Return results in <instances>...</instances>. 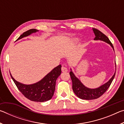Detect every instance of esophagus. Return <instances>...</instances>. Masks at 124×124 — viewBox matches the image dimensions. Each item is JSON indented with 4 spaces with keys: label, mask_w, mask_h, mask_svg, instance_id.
<instances>
[{
    "label": "esophagus",
    "mask_w": 124,
    "mask_h": 124,
    "mask_svg": "<svg viewBox=\"0 0 124 124\" xmlns=\"http://www.w3.org/2000/svg\"><path fill=\"white\" fill-rule=\"evenodd\" d=\"M61 70H62V72H63V73H66V72H67V71H68V70H67V68H66V67H64V66L62 67Z\"/></svg>",
    "instance_id": "obj_1"
}]
</instances>
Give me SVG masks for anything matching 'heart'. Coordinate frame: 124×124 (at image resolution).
Returning <instances> with one entry per match:
<instances>
[{"mask_svg":"<svg viewBox=\"0 0 124 124\" xmlns=\"http://www.w3.org/2000/svg\"><path fill=\"white\" fill-rule=\"evenodd\" d=\"M79 40H79V38H75L72 39V44H75L77 43Z\"/></svg>","mask_w":124,"mask_h":124,"instance_id":"obj_1","label":"heart"}]
</instances>
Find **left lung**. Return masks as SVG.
<instances>
[{
  "instance_id": "obj_1",
  "label": "left lung",
  "mask_w": 124,
  "mask_h": 124,
  "mask_svg": "<svg viewBox=\"0 0 124 124\" xmlns=\"http://www.w3.org/2000/svg\"><path fill=\"white\" fill-rule=\"evenodd\" d=\"M94 34L95 35V38H94V40H101L108 44L112 47L113 51H114V47L112 45L108 38L103 33H102L101 31L97 29L92 28ZM115 64V72L112 77L107 82L104 83V84L101 85L97 88L95 89H90L86 86L81 83V81L75 76L74 73L73 72L72 68L70 69V75L71 79L72 81V89L74 93L78 97L82 100H95L96 98H99L105 92L110 86L111 83H112L113 79L114 78L115 72H116V63Z\"/></svg>"
}]
</instances>
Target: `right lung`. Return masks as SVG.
Masks as SVG:
<instances>
[{"mask_svg":"<svg viewBox=\"0 0 124 124\" xmlns=\"http://www.w3.org/2000/svg\"><path fill=\"white\" fill-rule=\"evenodd\" d=\"M37 32L39 31L36 29H29L21 35L17 40ZM61 73V65L60 64L54 67L40 81L32 84H24L16 81L10 72L12 79L23 95L31 101L39 102H44L51 99L55 90L56 80Z\"/></svg>","mask_w":124,"mask_h":124,"instance_id":"obj_1","label":"right lung"}]
</instances>
